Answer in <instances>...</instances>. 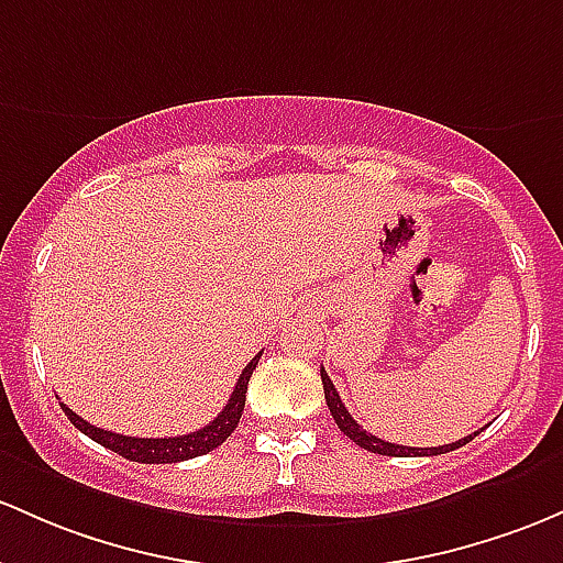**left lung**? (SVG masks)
<instances>
[{
  "instance_id": "left-lung-1",
  "label": "left lung",
  "mask_w": 563,
  "mask_h": 563,
  "mask_svg": "<svg viewBox=\"0 0 563 563\" xmlns=\"http://www.w3.org/2000/svg\"><path fill=\"white\" fill-rule=\"evenodd\" d=\"M320 379H323V393H325V404H329L331 409V417L333 422L339 424V430L344 432V435L350 438L352 443H357L361 449H366V452H374V454H385V456H432V454H446V452H454V449L465 446V443H471L478 432H473V435H465L460 438V441L454 443H446V446H435V449H417V446H400V443H390V441H382V438L372 435V432H366L361 428V424L352 419V413L344 409L342 398H339L336 387H333V382L329 379V374H325V368H320Z\"/></svg>"
}]
</instances>
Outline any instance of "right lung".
Returning <instances> with one entry per match:
<instances>
[{
    "label": "right lung",
    "instance_id": "add662e5",
    "mask_svg": "<svg viewBox=\"0 0 563 563\" xmlns=\"http://www.w3.org/2000/svg\"><path fill=\"white\" fill-rule=\"evenodd\" d=\"M258 352L256 357L243 368L240 374L238 385H234V393L230 395V404L221 409L219 417L213 419L211 424L200 428L197 432H189V435H176V438H133V435H120V432H111V430H101L96 424L85 422L79 413H74L69 406L60 404V409L66 411L69 422L77 430H82L85 435L92 438L96 443L101 446L111 449L114 454L125 456L131 462H144V465H165V462H184L191 460V456H200L213 452L219 449L227 438L232 435L234 428H238L240 417H243L245 409V393H249V379L253 374V368L258 366Z\"/></svg>",
    "mask_w": 563,
    "mask_h": 563
}]
</instances>
